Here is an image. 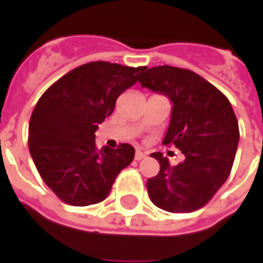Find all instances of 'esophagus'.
<instances>
[{
	"label": "esophagus",
	"mask_w": 263,
	"mask_h": 263,
	"mask_svg": "<svg viewBox=\"0 0 263 263\" xmlns=\"http://www.w3.org/2000/svg\"><path fill=\"white\" fill-rule=\"evenodd\" d=\"M146 158V154L145 152H141V151H137L135 152V160H142Z\"/></svg>",
	"instance_id": "esophagus-1"
}]
</instances>
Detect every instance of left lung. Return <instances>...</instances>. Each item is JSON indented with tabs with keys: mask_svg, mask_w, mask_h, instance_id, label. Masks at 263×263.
<instances>
[{
	"mask_svg": "<svg viewBox=\"0 0 263 263\" xmlns=\"http://www.w3.org/2000/svg\"><path fill=\"white\" fill-rule=\"evenodd\" d=\"M141 87L171 98V124L163 145H175L186 159L169 165L160 152L152 154L160 171L146 182L152 203L169 213L201 209L226 183L239 141L231 103L211 83L187 69L145 67Z\"/></svg>",
	"mask_w": 263,
	"mask_h": 263,
	"instance_id": "1",
	"label": "left lung"
}]
</instances>
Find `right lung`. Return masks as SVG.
<instances>
[{
  "label": "right lung",
  "mask_w": 263,
  "mask_h": 263,
  "mask_svg": "<svg viewBox=\"0 0 263 263\" xmlns=\"http://www.w3.org/2000/svg\"><path fill=\"white\" fill-rule=\"evenodd\" d=\"M143 70L91 62L70 70L39 98L29 121V152L43 182L66 204L103 201L134 160L135 149L128 143L98 149L94 132Z\"/></svg>",
  "instance_id": "obj_1"
}]
</instances>
